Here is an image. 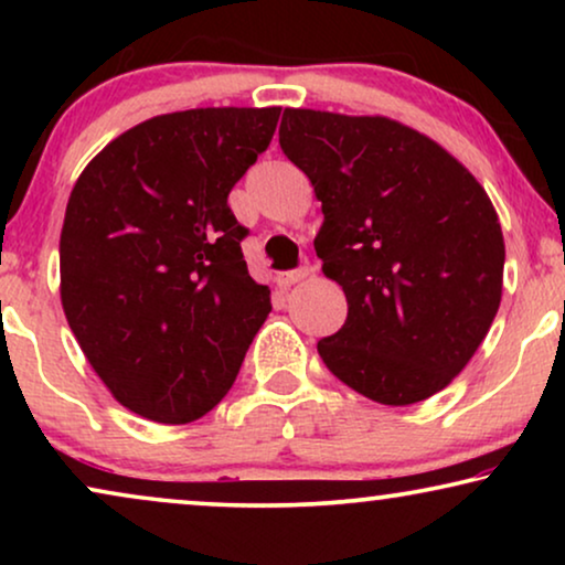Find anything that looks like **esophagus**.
Wrapping results in <instances>:
<instances>
[{
    "mask_svg": "<svg viewBox=\"0 0 565 565\" xmlns=\"http://www.w3.org/2000/svg\"><path fill=\"white\" fill-rule=\"evenodd\" d=\"M311 275V269L308 267H298V269H290V273H282L277 275V282H280V288H290V285H296L303 280V277Z\"/></svg>",
    "mask_w": 565,
    "mask_h": 565,
    "instance_id": "esophagus-1",
    "label": "esophagus"
}]
</instances>
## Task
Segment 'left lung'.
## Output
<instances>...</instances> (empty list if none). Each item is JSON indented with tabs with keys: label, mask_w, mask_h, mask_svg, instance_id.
<instances>
[{
	"label": "left lung",
	"mask_w": 565,
	"mask_h": 565,
	"mask_svg": "<svg viewBox=\"0 0 565 565\" xmlns=\"http://www.w3.org/2000/svg\"><path fill=\"white\" fill-rule=\"evenodd\" d=\"M280 149L313 184L323 275L347 321L319 354L385 406L443 391L489 334L504 282L499 215L443 146L391 118L288 110Z\"/></svg>",
	"instance_id": "obj_1"
}]
</instances>
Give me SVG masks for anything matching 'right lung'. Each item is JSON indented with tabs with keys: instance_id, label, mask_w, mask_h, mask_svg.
<instances>
[{
	"instance_id": "obj_1",
	"label": "right lung",
	"mask_w": 565,
	"mask_h": 565,
	"mask_svg": "<svg viewBox=\"0 0 565 565\" xmlns=\"http://www.w3.org/2000/svg\"><path fill=\"white\" fill-rule=\"evenodd\" d=\"M280 107H200L138 122L89 161L61 228V303L115 398L188 424L234 385L269 306L228 192Z\"/></svg>"
}]
</instances>
